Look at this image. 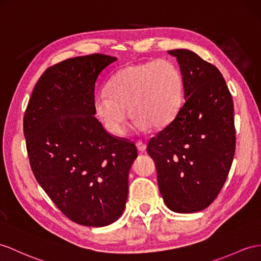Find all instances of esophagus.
<instances>
[{
	"label": "esophagus",
	"mask_w": 261,
	"mask_h": 261,
	"mask_svg": "<svg viewBox=\"0 0 261 261\" xmlns=\"http://www.w3.org/2000/svg\"><path fill=\"white\" fill-rule=\"evenodd\" d=\"M136 147H137V149H138V151H141V152H144V151H146V148H147V146H146V144L144 143V142H137L136 143Z\"/></svg>",
	"instance_id": "1"
}]
</instances>
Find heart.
<instances>
[{
  "instance_id": "1",
  "label": "heart",
  "mask_w": 261,
  "mask_h": 261,
  "mask_svg": "<svg viewBox=\"0 0 261 261\" xmlns=\"http://www.w3.org/2000/svg\"><path fill=\"white\" fill-rule=\"evenodd\" d=\"M182 76L171 62L133 63L113 76L110 90L96 93L94 110L113 135L123 134L130 111L135 116L133 128L148 132L152 126H166L176 117L182 104Z\"/></svg>"
}]
</instances>
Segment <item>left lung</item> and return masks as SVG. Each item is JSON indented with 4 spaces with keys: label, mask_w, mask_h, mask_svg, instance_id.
<instances>
[{
    "label": "left lung",
    "mask_w": 261,
    "mask_h": 261,
    "mask_svg": "<svg viewBox=\"0 0 261 261\" xmlns=\"http://www.w3.org/2000/svg\"><path fill=\"white\" fill-rule=\"evenodd\" d=\"M185 103L147 145L158 188L175 213L200 212L212 204L229 173L236 130L231 94L219 69L189 49H173Z\"/></svg>",
    "instance_id": "1"
}]
</instances>
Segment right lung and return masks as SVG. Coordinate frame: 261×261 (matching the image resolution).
<instances>
[{"label": "right lung", "mask_w": 261, "mask_h": 261, "mask_svg": "<svg viewBox=\"0 0 261 261\" xmlns=\"http://www.w3.org/2000/svg\"><path fill=\"white\" fill-rule=\"evenodd\" d=\"M116 57L92 54L47 68L23 120L31 168L57 208L83 226L104 227L122 216L134 143L107 133L95 117L99 74Z\"/></svg>", "instance_id": "obj_1"}]
</instances>
